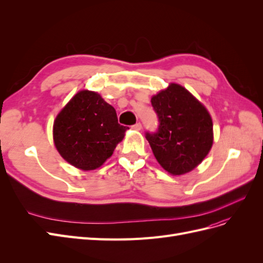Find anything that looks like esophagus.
<instances>
[{
  "label": "esophagus",
  "mask_w": 263,
  "mask_h": 263,
  "mask_svg": "<svg viewBox=\"0 0 263 263\" xmlns=\"http://www.w3.org/2000/svg\"><path fill=\"white\" fill-rule=\"evenodd\" d=\"M132 128L135 129V130H140L141 129V124L140 123H136V124L132 126Z\"/></svg>",
  "instance_id": "esophagus-1"
}]
</instances>
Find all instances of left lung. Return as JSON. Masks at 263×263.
<instances>
[{"label":"left lung","instance_id":"1","mask_svg":"<svg viewBox=\"0 0 263 263\" xmlns=\"http://www.w3.org/2000/svg\"><path fill=\"white\" fill-rule=\"evenodd\" d=\"M158 116L156 133L146 138L162 168L173 176L192 171L213 145V122L209 110L185 87L171 83L151 98Z\"/></svg>","mask_w":263,"mask_h":263}]
</instances>
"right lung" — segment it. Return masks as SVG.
I'll list each match as a JSON object with an SVG mask.
<instances>
[{
  "label": "right lung",
  "mask_w": 263,
  "mask_h": 263,
  "mask_svg": "<svg viewBox=\"0 0 263 263\" xmlns=\"http://www.w3.org/2000/svg\"><path fill=\"white\" fill-rule=\"evenodd\" d=\"M127 129L99 93L83 90L55 117L53 142L67 162L84 171L94 170L113 155Z\"/></svg>",
  "instance_id": "obj_1"
}]
</instances>
